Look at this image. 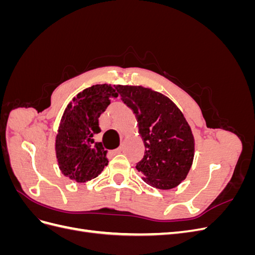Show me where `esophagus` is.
<instances>
[{
  "instance_id": "1",
  "label": "esophagus",
  "mask_w": 255,
  "mask_h": 255,
  "mask_svg": "<svg viewBox=\"0 0 255 255\" xmlns=\"http://www.w3.org/2000/svg\"><path fill=\"white\" fill-rule=\"evenodd\" d=\"M121 151H122V148H121V146H119V148H117L116 150H114L112 153H113V154H118V153H120Z\"/></svg>"
}]
</instances>
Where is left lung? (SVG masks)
<instances>
[{
	"mask_svg": "<svg viewBox=\"0 0 255 255\" xmlns=\"http://www.w3.org/2000/svg\"><path fill=\"white\" fill-rule=\"evenodd\" d=\"M122 102L133 111L144 143L136 164L143 181L158 189H171L185 180L194 159L195 140L182 112L170 99L141 86L118 85Z\"/></svg>",
	"mask_w": 255,
	"mask_h": 255,
	"instance_id": "left-lung-1",
	"label": "left lung"
}]
</instances>
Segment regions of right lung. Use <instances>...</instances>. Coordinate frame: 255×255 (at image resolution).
Returning <instances> with one entry per match:
<instances>
[{"label": "right lung", "instance_id": "1", "mask_svg": "<svg viewBox=\"0 0 255 255\" xmlns=\"http://www.w3.org/2000/svg\"><path fill=\"white\" fill-rule=\"evenodd\" d=\"M118 94L110 85L84 89L68 104L56 136V157L64 175L78 183L95 179L109 164L102 142L95 136L101 132L99 117Z\"/></svg>", "mask_w": 255, "mask_h": 255}]
</instances>
